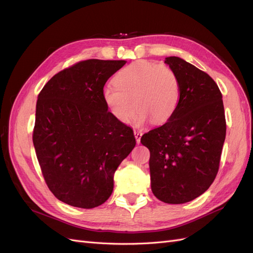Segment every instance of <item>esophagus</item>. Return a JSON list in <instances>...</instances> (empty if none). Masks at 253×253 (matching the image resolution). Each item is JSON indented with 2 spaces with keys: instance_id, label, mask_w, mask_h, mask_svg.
<instances>
[{
  "instance_id": "34e87169",
  "label": "esophagus",
  "mask_w": 253,
  "mask_h": 253,
  "mask_svg": "<svg viewBox=\"0 0 253 253\" xmlns=\"http://www.w3.org/2000/svg\"><path fill=\"white\" fill-rule=\"evenodd\" d=\"M134 135H135V138H136V141L137 143L140 142V138L142 136V131H140V129H134Z\"/></svg>"
}]
</instances>
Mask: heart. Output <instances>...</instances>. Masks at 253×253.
I'll use <instances>...</instances> for the list:
<instances>
[{
	"instance_id": "1",
	"label": "heart",
	"mask_w": 253,
	"mask_h": 253,
	"mask_svg": "<svg viewBox=\"0 0 253 253\" xmlns=\"http://www.w3.org/2000/svg\"><path fill=\"white\" fill-rule=\"evenodd\" d=\"M179 97V81L172 68L144 60L122 68L114 77V84L102 89L106 108L120 122L127 124L135 106L138 109L133 120L136 126L150 119L155 125L166 124L175 114Z\"/></svg>"
}]
</instances>
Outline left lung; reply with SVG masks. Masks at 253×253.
Instances as JSON below:
<instances>
[{
    "label": "left lung",
    "mask_w": 253,
    "mask_h": 253,
    "mask_svg": "<svg viewBox=\"0 0 253 253\" xmlns=\"http://www.w3.org/2000/svg\"><path fill=\"white\" fill-rule=\"evenodd\" d=\"M165 63L177 75L179 103L140 142L150 150L153 194L166 204H185L206 192L218 172L226 137L223 96L208 74L187 61L168 57Z\"/></svg>",
    "instance_id": "left-lung-1"
}]
</instances>
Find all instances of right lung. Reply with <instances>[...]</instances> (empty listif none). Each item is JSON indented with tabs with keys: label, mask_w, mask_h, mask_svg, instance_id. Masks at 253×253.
Segmentation results:
<instances>
[{
	"label": "right lung",
	"mask_w": 253,
	"mask_h": 253,
	"mask_svg": "<svg viewBox=\"0 0 253 253\" xmlns=\"http://www.w3.org/2000/svg\"><path fill=\"white\" fill-rule=\"evenodd\" d=\"M125 60L89 59L59 72L38 96L33 134L47 187L59 201L91 209L108 201L114 173L136 140L115 118L102 89Z\"/></svg>",
	"instance_id": "1"
}]
</instances>
